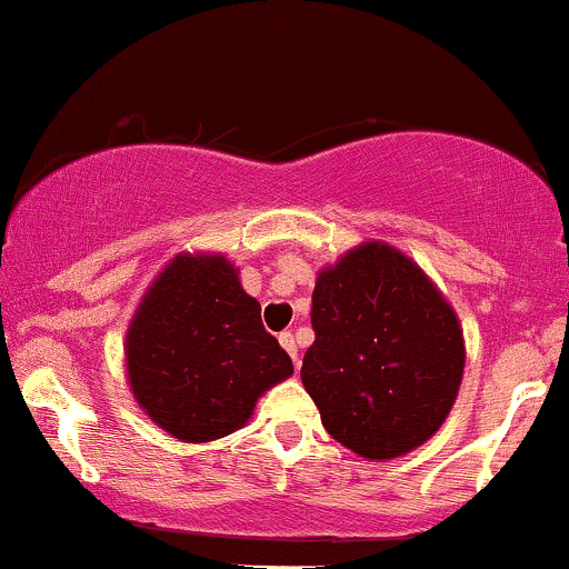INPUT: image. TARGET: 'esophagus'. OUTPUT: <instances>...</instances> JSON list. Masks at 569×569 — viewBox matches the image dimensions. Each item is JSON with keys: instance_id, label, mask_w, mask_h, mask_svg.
<instances>
[{"instance_id": "obj_1", "label": "esophagus", "mask_w": 569, "mask_h": 569, "mask_svg": "<svg viewBox=\"0 0 569 569\" xmlns=\"http://www.w3.org/2000/svg\"><path fill=\"white\" fill-rule=\"evenodd\" d=\"M278 340H280V346H283V349L289 351V357H291V360H295L297 368H300V351H297L295 335H291V332H280Z\"/></svg>"}]
</instances>
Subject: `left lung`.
I'll return each mask as SVG.
<instances>
[{"mask_svg": "<svg viewBox=\"0 0 569 569\" xmlns=\"http://www.w3.org/2000/svg\"><path fill=\"white\" fill-rule=\"evenodd\" d=\"M310 321L300 376L335 441L392 460L445 426L463 379V330L403 250L370 239L319 269Z\"/></svg>", "mask_w": 569, "mask_h": 569, "instance_id": "1", "label": "left lung"}]
</instances>
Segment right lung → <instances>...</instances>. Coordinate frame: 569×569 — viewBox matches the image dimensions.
<instances>
[{"mask_svg":"<svg viewBox=\"0 0 569 569\" xmlns=\"http://www.w3.org/2000/svg\"><path fill=\"white\" fill-rule=\"evenodd\" d=\"M124 373L143 415L179 441H214L295 373L223 253H177L124 335Z\"/></svg>","mask_w":569,"mask_h":569,"instance_id":"right-lung-1","label":"right lung"}]
</instances>
